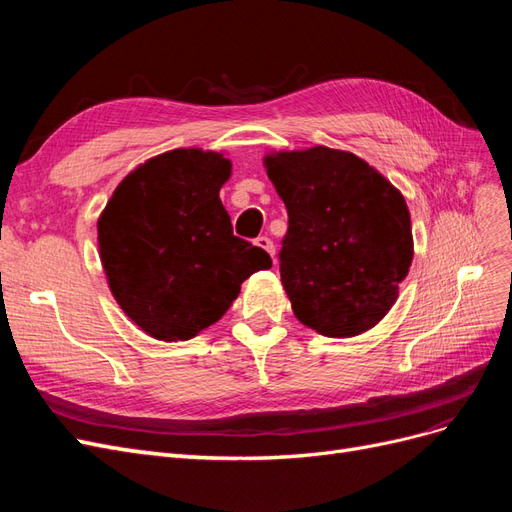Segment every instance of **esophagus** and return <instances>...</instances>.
I'll return each mask as SVG.
<instances>
[{
	"instance_id": "esophagus-1",
	"label": "esophagus",
	"mask_w": 512,
	"mask_h": 512,
	"mask_svg": "<svg viewBox=\"0 0 512 512\" xmlns=\"http://www.w3.org/2000/svg\"><path fill=\"white\" fill-rule=\"evenodd\" d=\"M254 243H256L258 247H262V250H265V252L275 260V245H273V241H271L269 237H258Z\"/></svg>"
}]
</instances>
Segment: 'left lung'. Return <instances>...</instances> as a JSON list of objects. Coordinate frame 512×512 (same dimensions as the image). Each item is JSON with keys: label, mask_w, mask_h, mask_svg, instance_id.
I'll return each mask as SVG.
<instances>
[{"label": "left lung", "mask_w": 512, "mask_h": 512, "mask_svg": "<svg viewBox=\"0 0 512 512\" xmlns=\"http://www.w3.org/2000/svg\"><path fill=\"white\" fill-rule=\"evenodd\" d=\"M288 211L280 250L292 312L327 337H354L389 314L412 265L404 196L350 151L312 147L265 156Z\"/></svg>", "instance_id": "8db88e82"}]
</instances>
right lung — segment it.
Segmentation results:
<instances>
[{"label":"right lung","mask_w":512,"mask_h":512,"mask_svg":"<svg viewBox=\"0 0 512 512\" xmlns=\"http://www.w3.org/2000/svg\"><path fill=\"white\" fill-rule=\"evenodd\" d=\"M230 160L173 149L134 168L98 220L100 260L126 316L162 342L218 322L271 256L232 235L220 188Z\"/></svg>","instance_id":"obj_1"}]
</instances>
